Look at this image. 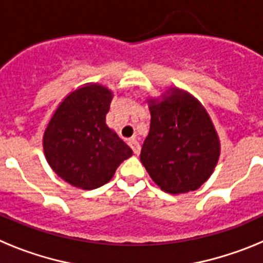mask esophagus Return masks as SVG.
<instances>
[{"label":"esophagus","mask_w":263,"mask_h":263,"mask_svg":"<svg viewBox=\"0 0 263 263\" xmlns=\"http://www.w3.org/2000/svg\"><path fill=\"white\" fill-rule=\"evenodd\" d=\"M129 146L133 148V152L136 155H138L139 153H141V146H139V142L137 141V139H134V138L129 139Z\"/></svg>","instance_id":"34e87169"}]
</instances>
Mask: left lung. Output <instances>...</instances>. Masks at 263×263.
Masks as SVG:
<instances>
[{
  "instance_id": "1",
  "label": "left lung",
  "mask_w": 263,
  "mask_h": 263,
  "mask_svg": "<svg viewBox=\"0 0 263 263\" xmlns=\"http://www.w3.org/2000/svg\"><path fill=\"white\" fill-rule=\"evenodd\" d=\"M147 105L152 124L141 162L162 191H195L211 178L221 155L212 118L196 97L178 87L148 97Z\"/></svg>"
}]
</instances>
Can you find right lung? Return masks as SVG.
Masks as SVG:
<instances>
[{"instance_id":"obj_1","label":"right lung","mask_w":263,"mask_h":263,"mask_svg":"<svg viewBox=\"0 0 263 263\" xmlns=\"http://www.w3.org/2000/svg\"><path fill=\"white\" fill-rule=\"evenodd\" d=\"M115 92L87 83L69 92L53 110L42 145L52 171L72 187L95 190L108 183L133 150L106 125Z\"/></svg>"}]
</instances>
